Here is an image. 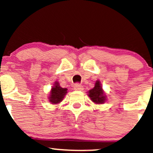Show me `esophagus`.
<instances>
[{
  "label": "esophagus",
  "mask_w": 153,
  "mask_h": 153,
  "mask_svg": "<svg viewBox=\"0 0 153 153\" xmlns=\"http://www.w3.org/2000/svg\"><path fill=\"white\" fill-rule=\"evenodd\" d=\"M74 90L75 91H82V90H83V88H82V86L81 85L77 83L74 85Z\"/></svg>",
  "instance_id": "obj_1"
}]
</instances>
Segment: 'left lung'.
<instances>
[{
    "mask_svg": "<svg viewBox=\"0 0 153 153\" xmlns=\"http://www.w3.org/2000/svg\"><path fill=\"white\" fill-rule=\"evenodd\" d=\"M88 96L91 97L93 102L96 104H102L105 102L106 95L99 80H97L95 82V87L88 91Z\"/></svg>",
    "mask_w": 153,
    "mask_h": 153,
    "instance_id": "1",
    "label": "left lung"
}]
</instances>
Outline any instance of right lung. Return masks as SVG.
<instances>
[{"label": "right lung", "instance_id": "right-lung-1", "mask_svg": "<svg viewBox=\"0 0 153 153\" xmlns=\"http://www.w3.org/2000/svg\"><path fill=\"white\" fill-rule=\"evenodd\" d=\"M68 89L62 88L60 86L58 82H55L54 86L51 91L49 96V102L52 104H58L63 100L64 97L66 95Z\"/></svg>", "mask_w": 153, "mask_h": 153}]
</instances>
